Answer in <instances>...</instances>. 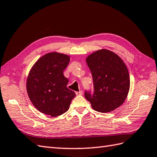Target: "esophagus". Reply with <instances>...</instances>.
<instances>
[{
    "mask_svg": "<svg viewBox=\"0 0 157 157\" xmlns=\"http://www.w3.org/2000/svg\"><path fill=\"white\" fill-rule=\"evenodd\" d=\"M76 95H82V90H80V91H76Z\"/></svg>",
    "mask_w": 157,
    "mask_h": 157,
    "instance_id": "34e87169",
    "label": "esophagus"
}]
</instances>
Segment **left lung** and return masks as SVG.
<instances>
[{"label": "left lung", "mask_w": 157, "mask_h": 157, "mask_svg": "<svg viewBox=\"0 0 157 157\" xmlns=\"http://www.w3.org/2000/svg\"><path fill=\"white\" fill-rule=\"evenodd\" d=\"M86 61L93 76V92L86 90L85 98L99 112L115 110L124 102L130 89L126 64L116 54L107 50L94 52Z\"/></svg>", "instance_id": "1"}]
</instances>
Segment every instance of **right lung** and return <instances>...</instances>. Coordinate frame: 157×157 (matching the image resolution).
<instances>
[{
  "mask_svg": "<svg viewBox=\"0 0 157 157\" xmlns=\"http://www.w3.org/2000/svg\"><path fill=\"white\" fill-rule=\"evenodd\" d=\"M70 57L52 52L43 56L31 69L27 80V91L31 101L40 112L56 117L68 111L76 96L67 87L68 80L64 76Z\"/></svg>",
  "mask_w": 157,
  "mask_h": 157,
  "instance_id": "1",
  "label": "right lung"
}]
</instances>
